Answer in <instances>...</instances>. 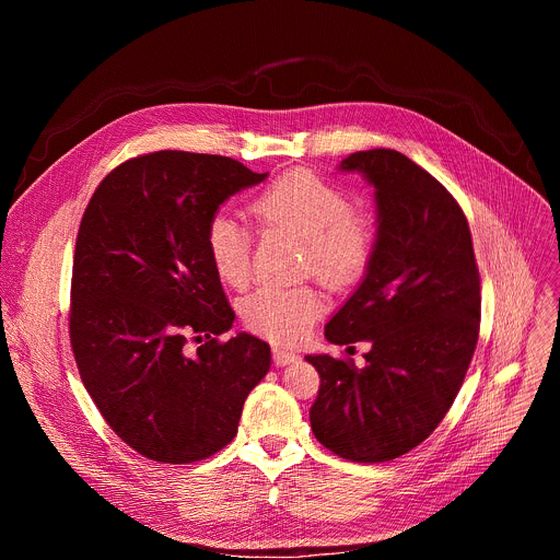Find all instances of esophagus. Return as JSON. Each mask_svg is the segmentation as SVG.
<instances>
[{
    "label": "esophagus",
    "instance_id": "1",
    "mask_svg": "<svg viewBox=\"0 0 560 560\" xmlns=\"http://www.w3.org/2000/svg\"><path fill=\"white\" fill-rule=\"evenodd\" d=\"M272 359L277 365H290L299 359V354L294 350H288V348H281V346H275L272 348Z\"/></svg>",
    "mask_w": 560,
    "mask_h": 560
}]
</instances>
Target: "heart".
Listing matches in <instances>:
<instances>
[{"mask_svg":"<svg viewBox=\"0 0 560 560\" xmlns=\"http://www.w3.org/2000/svg\"><path fill=\"white\" fill-rule=\"evenodd\" d=\"M255 217L266 225L292 230L305 242L307 270L328 288L357 283L370 266L374 232L368 219L352 212V197L307 171L288 173L253 199ZM206 253L217 277L244 288L253 275V230L230 210H217L206 225ZM324 303L310 288L266 283L244 301V322L272 339L299 341Z\"/></svg>","mask_w":560,"mask_h":560,"instance_id":"1","label":"heart"}]
</instances>
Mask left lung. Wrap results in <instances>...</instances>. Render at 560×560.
<instances>
[{"mask_svg":"<svg viewBox=\"0 0 560 560\" xmlns=\"http://www.w3.org/2000/svg\"><path fill=\"white\" fill-rule=\"evenodd\" d=\"M339 171L374 186L378 228L365 277L326 339L372 348L363 368L305 357L322 376L310 425L337 456L383 463L423 443L452 408L478 341L481 277L460 206L412 159L374 148Z\"/></svg>","mask_w":560,"mask_h":560,"instance_id":"obj_1","label":"left lung"}]
</instances>
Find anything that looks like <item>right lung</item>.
<instances>
[{
	"label": "right lung",
	"instance_id": "right-lung-1",
	"mask_svg": "<svg viewBox=\"0 0 560 560\" xmlns=\"http://www.w3.org/2000/svg\"><path fill=\"white\" fill-rule=\"evenodd\" d=\"M259 175L221 154L159 150L104 177L77 232L70 346L110 430L159 463L225 447L270 346L248 332L219 341L234 312L206 253V225ZM202 346L187 348V339Z\"/></svg>",
	"mask_w": 560,
	"mask_h": 560
}]
</instances>
